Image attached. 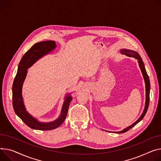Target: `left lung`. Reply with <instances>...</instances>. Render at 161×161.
Returning <instances> with one entry per match:
<instances>
[{
  "label": "left lung",
  "instance_id": "obj_1",
  "mask_svg": "<svg viewBox=\"0 0 161 161\" xmlns=\"http://www.w3.org/2000/svg\"><path fill=\"white\" fill-rule=\"evenodd\" d=\"M120 53H122V54H124V55L127 56L134 58H135L138 60V65H139V67H140V69H141V72L142 73V76L144 77V82H145V84H146V103H145L144 109L143 111L142 114L140 116V118H139V119L135 122H134L132 125H131L129 127H126L125 129L123 130L122 131L115 132V133H125V132L127 131L128 130H130L131 128L134 127L136 124H137L139 122L142 120V119L144 117V116H145V114H146V113L147 111V109H148L149 102V92H150V83H149V77L147 76V74L146 72L144 62L142 61V59L141 57L140 56V55L138 54V53H137L136 52H135L134 50H127V49L120 50Z\"/></svg>",
  "mask_w": 161,
  "mask_h": 161
}]
</instances>
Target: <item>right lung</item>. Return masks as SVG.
I'll return each mask as SVG.
<instances>
[{
    "instance_id": "obj_1",
    "label": "right lung",
    "mask_w": 161,
    "mask_h": 161,
    "mask_svg": "<svg viewBox=\"0 0 161 161\" xmlns=\"http://www.w3.org/2000/svg\"><path fill=\"white\" fill-rule=\"evenodd\" d=\"M56 47V42L46 41L37 42L28 50L21 59L17 72L14 81L12 86L13 108L16 114L22 120L25 124L34 130L48 131L54 130L60 126L65 120L67 114L69 107L72 97L68 94L63 104L60 116L56 120L51 122H41L30 115L26 110L22 96V87L26 78L27 69L42 56L48 54Z\"/></svg>"
}]
</instances>
